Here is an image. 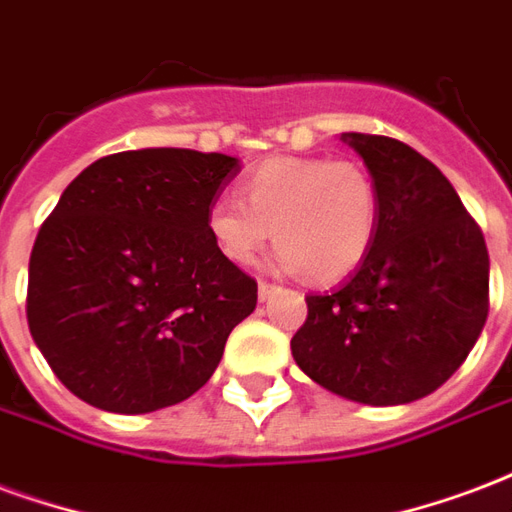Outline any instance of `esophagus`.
<instances>
[{"mask_svg": "<svg viewBox=\"0 0 512 512\" xmlns=\"http://www.w3.org/2000/svg\"><path fill=\"white\" fill-rule=\"evenodd\" d=\"M276 290H279V287L271 285V282H263V279L257 282V295H260V301H266V298H271V295H274Z\"/></svg>", "mask_w": 512, "mask_h": 512, "instance_id": "1", "label": "esophagus"}]
</instances>
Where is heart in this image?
Masks as SVG:
<instances>
[{
    "label": "heart",
    "mask_w": 512,
    "mask_h": 512,
    "mask_svg": "<svg viewBox=\"0 0 512 512\" xmlns=\"http://www.w3.org/2000/svg\"><path fill=\"white\" fill-rule=\"evenodd\" d=\"M241 200L208 208L206 230L219 255L252 266L274 236L279 260L314 282H339L372 249L380 192L355 160L274 157L241 181Z\"/></svg>",
    "instance_id": "obj_1"
}]
</instances>
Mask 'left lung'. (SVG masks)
<instances>
[{
    "label": "left lung",
    "instance_id": "8db88e82",
    "mask_svg": "<svg viewBox=\"0 0 512 512\" xmlns=\"http://www.w3.org/2000/svg\"><path fill=\"white\" fill-rule=\"evenodd\" d=\"M380 192L361 268L333 293L306 295L293 358L325 391L388 407L437 391L488 317V249L442 170L385 135H342Z\"/></svg>",
    "mask_w": 512,
    "mask_h": 512
}]
</instances>
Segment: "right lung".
Here are the masks:
<instances>
[{
	"label": "right lung",
	"instance_id": "obj_1",
	"mask_svg": "<svg viewBox=\"0 0 512 512\" xmlns=\"http://www.w3.org/2000/svg\"><path fill=\"white\" fill-rule=\"evenodd\" d=\"M241 165L140 149L78 173L29 257L26 320L67 391L108 412L189 399L255 312L257 282L219 255L206 214Z\"/></svg>",
	"mask_w": 512,
	"mask_h": 512
}]
</instances>
